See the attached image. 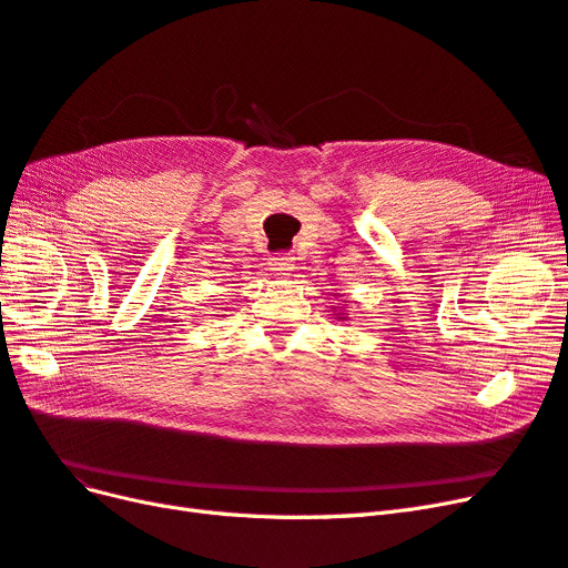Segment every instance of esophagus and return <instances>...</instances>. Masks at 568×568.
Wrapping results in <instances>:
<instances>
[{"label": "esophagus", "instance_id": "obj_1", "mask_svg": "<svg viewBox=\"0 0 568 568\" xmlns=\"http://www.w3.org/2000/svg\"><path fill=\"white\" fill-rule=\"evenodd\" d=\"M270 265H272L274 272L288 274L291 267H294V255H291V253H277V255H272V257H270Z\"/></svg>", "mask_w": 568, "mask_h": 568}]
</instances>
